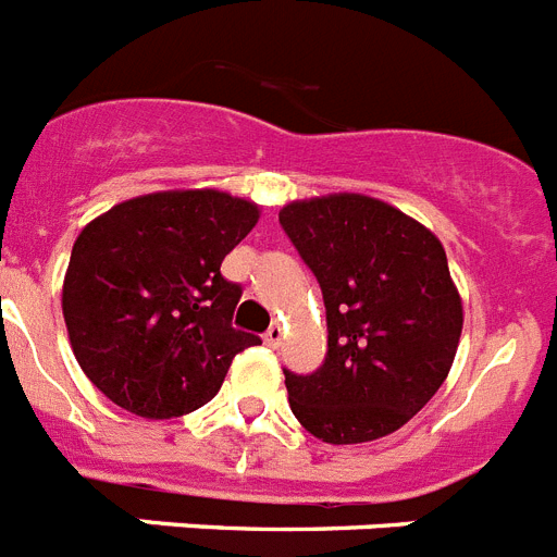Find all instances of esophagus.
I'll list each match as a JSON object with an SVG mask.
<instances>
[{"label": "esophagus", "instance_id": "obj_1", "mask_svg": "<svg viewBox=\"0 0 557 557\" xmlns=\"http://www.w3.org/2000/svg\"><path fill=\"white\" fill-rule=\"evenodd\" d=\"M282 337H284V330L278 324H273L268 332H264V344L273 346V349H275V346L282 344Z\"/></svg>", "mask_w": 557, "mask_h": 557}]
</instances>
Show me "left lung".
Segmentation results:
<instances>
[{"instance_id": "1", "label": "left lung", "mask_w": 557, "mask_h": 557, "mask_svg": "<svg viewBox=\"0 0 557 557\" xmlns=\"http://www.w3.org/2000/svg\"><path fill=\"white\" fill-rule=\"evenodd\" d=\"M284 233L321 284L326 358L284 369L289 408L332 445L406 425L445 383L462 335V301L434 233L360 194L289 202Z\"/></svg>"}]
</instances>
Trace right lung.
I'll return each mask as SVG.
<instances>
[{
	"mask_svg": "<svg viewBox=\"0 0 557 557\" xmlns=\"http://www.w3.org/2000/svg\"><path fill=\"white\" fill-rule=\"evenodd\" d=\"M259 208L222 191H163L89 222L64 278L66 332L81 369L115 406L169 420L206 406L259 335L233 330L242 287L222 259Z\"/></svg>",
	"mask_w": 557,
	"mask_h": 557,
	"instance_id": "right-lung-1",
	"label": "right lung"
}]
</instances>
